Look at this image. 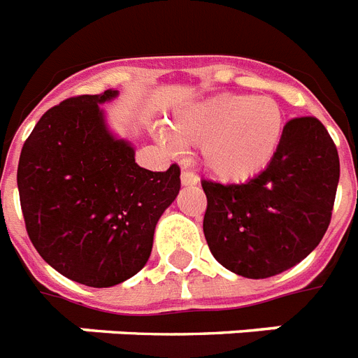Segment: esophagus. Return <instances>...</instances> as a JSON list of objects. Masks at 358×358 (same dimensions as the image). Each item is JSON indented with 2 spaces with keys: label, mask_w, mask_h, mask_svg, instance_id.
<instances>
[{
  "label": "esophagus",
  "mask_w": 358,
  "mask_h": 358,
  "mask_svg": "<svg viewBox=\"0 0 358 358\" xmlns=\"http://www.w3.org/2000/svg\"><path fill=\"white\" fill-rule=\"evenodd\" d=\"M181 182H182V186H196L197 182H199V177H197L194 172H190V170L182 168Z\"/></svg>",
  "instance_id": "obj_1"
}]
</instances>
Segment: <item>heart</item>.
Here are the masks:
<instances>
[{
  "label": "heart",
  "instance_id": "1",
  "mask_svg": "<svg viewBox=\"0 0 358 358\" xmlns=\"http://www.w3.org/2000/svg\"><path fill=\"white\" fill-rule=\"evenodd\" d=\"M285 124V111L273 96L223 93L179 109L168 131L179 144L201 146L203 166L215 179L243 182L274 161Z\"/></svg>",
  "mask_w": 358,
  "mask_h": 358
}]
</instances>
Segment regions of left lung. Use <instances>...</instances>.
<instances>
[{"label": "left lung", "instance_id": "8db88e82", "mask_svg": "<svg viewBox=\"0 0 358 358\" xmlns=\"http://www.w3.org/2000/svg\"><path fill=\"white\" fill-rule=\"evenodd\" d=\"M341 177L338 152L324 124L300 117L267 170L241 185L203 181V232L221 265L245 278H268L317 249Z\"/></svg>", "mask_w": 358, "mask_h": 358}]
</instances>
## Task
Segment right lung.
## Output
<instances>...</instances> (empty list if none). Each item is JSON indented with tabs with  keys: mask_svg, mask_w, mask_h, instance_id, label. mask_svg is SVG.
<instances>
[{
	"mask_svg": "<svg viewBox=\"0 0 358 358\" xmlns=\"http://www.w3.org/2000/svg\"><path fill=\"white\" fill-rule=\"evenodd\" d=\"M117 90L64 100L23 144L17 190L27 234L73 282L113 287L146 265L159 217L176 201L181 170L152 172L109 129L100 106Z\"/></svg>",
	"mask_w": 358,
	"mask_h": 358,
	"instance_id": "1",
	"label": "right lung"
}]
</instances>
